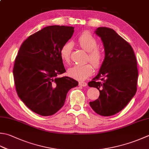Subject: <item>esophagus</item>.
Wrapping results in <instances>:
<instances>
[{
  "mask_svg": "<svg viewBox=\"0 0 149 149\" xmlns=\"http://www.w3.org/2000/svg\"><path fill=\"white\" fill-rule=\"evenodd\" d=\"M79 85L81 86H86L87 83L86 82H84V81H80V82L79 83Z\"/></svg>",
  "mask_w": 149,
  "mask_h": 149,
  "instance_id": "esophagus-1",
  "label": "esophagus"
}]
</instances>
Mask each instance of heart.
Masks as SVG:
<instances>
[{"label":"heart","instance_id":"heart-1","mask_svg":"<svg viewBox=\"0 0 149 149\" xmlns=\"http://www.w3.org/2000/svg\"><path fill=\"white\" fill-rule=\"evenodd\" d=\"M80 47L88 52V60L92 63L95 68H99L103 60V52L97 47V41L91 34L83 33L78 39ZM72 48L71 42H67L63 46L60 50V57L64 63H68L70 61V55ZM92 64L86 63L84 65H75L70 68L68 75L70 77L77 80H84L90 77L94 72V67Z\"/></svg>","mask_w":149,"mask_h":149}]
</instances>
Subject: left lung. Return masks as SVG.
<instances>
[{"label": "left lung", "instance_id": "1", "mask_svg": "<svg viewBox=\"0 0 149 149\" xmlns=\"http://www.w3.org/2000/svg\"><path fill=\"white\" fill-rule=\"evenodd\" d=\"M104 59L96 76L88 83L100 91V97L90 105L99 115L110 116L127 105L137 91L138 71L132 46L111 28L99 27Z\"/></svg>", "mask_w": 149, "mask_h": 149}]
</instances>
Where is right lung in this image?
Returning a JSON list of instances; mask_svg holds the SVG:
<instances>
[{
	"instance_id": "add662e5",
	"label": "right lung",
	"mask_w": 149,
	"mask_h": 149,
	"mask_svg": "<svg viewBox=\"0 0 149 149\" xmlns=\"http://www.w3.org/2000/svg\"><path fill=\"white\" fill-rule=\"evenodd\" d=\"M74 32V28L49 26L29 36L20 46L13 73L16 91L26 106L40 116H48L63 107L67 93L78 85L68 77L60 50Z\"/></svg>"
}]
</instances>
